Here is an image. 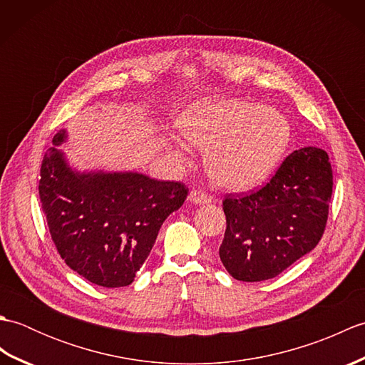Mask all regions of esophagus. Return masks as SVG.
Returning a JSON list of instances; mask_svg holds the SVG:
<instances>
[{"instance_id":"1","label":"esophagus","mask_w":365,"mask_h":365,"mask_svg":"<svg viewBox=\"0 0 365 365\" xmlns=\"http://www.w3.org/2000/svg\"><path fill=\"white\" fill-rule=\"evenodd\" d=\"M188 199L191 200L192 204H197V205H200V204H208V202H212V200H213V197H212L210 195H208L207 191H204V190H192V191L190 192Z\"/></svg>"}]
</instances>
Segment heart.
I'll use <instances>...</instances> for the list:
<instances>
[{
  "label": "heart",
  "mask_w": 365,
  "mask_h": 365,
  "mask_svg": "<svg viewBox=\"0 0 365 365\" xmlns=\"http://www.w3.org/2000/svg\"><path fill=\"white\" fill-rule=\"evenodd\" d=\"M177 125L188 143L210 149L208 173L221 187L235 191L265 182L290 143V125L284 114L234 98L191 106Z\"/></svg>",
  "instance_id": "1"
}]
</instances>
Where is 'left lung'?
I'll return each instance as SVG.
<instances>
[{
    "instance_id": "1",
    "label": "left lung",
    "mask_w": 365,
    "mask_h": 365,
    "mask_svg": "<svg viewBox=\"0 0 365 365\" xmlns=\"http://www.w3.org/2000/svg\"><path fill=\"white\" fill-rule=\"evenodd\" d=\"M331 195V161L317 147L292 152L260 190L227 195L220 257L229 274L267 281L311 252L327 227Z\"/></svg>"
}]
</instances>
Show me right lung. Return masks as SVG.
Listing matches in <instances>:
<instances>
[{
  "instance_id": "1",
  "label": "right lung",
  "mask_w": 365,
  "mask_h": 365,
  "mask_svg": "<svg viewBox=\"0 0 365 365\" xmlns=\"http://www.w3.org/2000/svg\"><path fill=\"white\" fill-rule=\"evenodd\" d=\"M64 139L63 130L53 144ZM38 196L63 260L89 282L115 289L135 281L161 224L183 205L188 188L138 173L80 174L68 168L63 152L50 147Z\"/></svg>"
}]
</instances>
